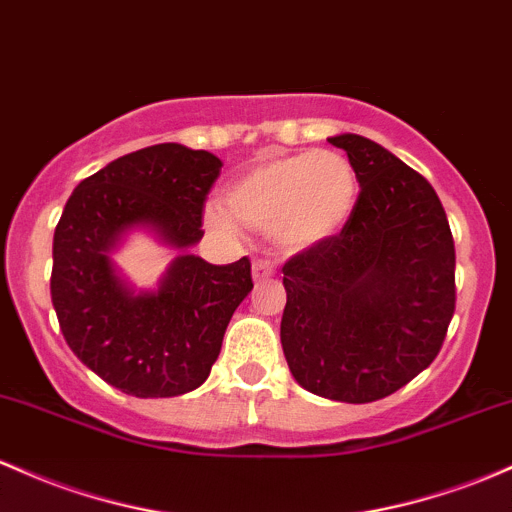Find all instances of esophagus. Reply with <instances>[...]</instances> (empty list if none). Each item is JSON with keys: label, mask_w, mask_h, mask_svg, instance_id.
I'll return each mask as SVG.
<instances>
[{"label": "esophagus", "mask_w": 512, "mask_h": 512, "mask_svg": "<svg viewBox=\"0 0 512 512\" xmlns=\"http://www.w3.org/2000/svg\"><path fill=\"white\" fill-rule=\"evenodd\" d=\"M274 272H277V265H274V260H269V257H260V260H255V265H252V277H255V282H267V279L274 277Z\"/></svg>", "instance_id": "obj_1"}]
</instances>
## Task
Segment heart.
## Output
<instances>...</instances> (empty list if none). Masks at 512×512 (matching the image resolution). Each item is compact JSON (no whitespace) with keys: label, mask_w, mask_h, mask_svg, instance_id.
I'll return each mask as SVG.
<instances>
[{"label":"heart","mask_w":512,"mask_h":512,"mask_svg":"<svg viewBox=\"0 0 512 512\" xmlns=\"http://www.w3.org/2000/svg\"><path fill=\"white\" fill-rule=\"evenodd\" d=\"M359 179L352 162L335 150L267 157L228 187V206L211 204L206 223L235 233V218L272 230L274 240L303 250L338 235L357 206Z\"/></svg>","instance_id":"obj_1"}]
</instances>
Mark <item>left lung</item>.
<instances>
[{"mask_svg": "<svg viewBox=\"0 0 512 512\" xmlns=\"http://www.w3.org/2000/svg\"><path fill=\"white\" fill-rule=\"evenodd\" d=\"M330 143L355 167L357 206L338 235L282 267V347L303 389L372 403L440 355L457 303L454 238L423 174L355 133Z\"/></svg>", "mask_w": 512, "mask_h": 512, "instance_id": "obj_1", "label": "left lung"}]
</instances>
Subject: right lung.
<instances>
[{
	"label": "right lung",
	"mask_w": 512,
	"mask_h": 512,
	"mask_svg": "<svg viewBox=\"0 0 512 512\" xmlns=\"http://www.w3.org/2000/svg\"><path fill=\"white\" fill-rule=\"evenodd\" d=\"M223 162L206 150L160 143L82 179L55 226L50 299L82 364L128 396L170 398L211 374L223 333L250 294V260H174L153 294H131L106 250L131 226H153L174 247L204 235V209Z\"/></svg>",
	"instance_id": "add662e5"
}]
</instances>
